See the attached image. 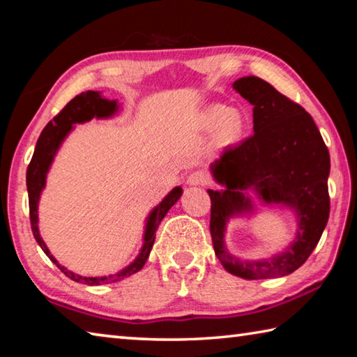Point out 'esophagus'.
<instances>
[{
    "mask_svg": "<svg viewBox=\"0 0 357 357\" xmlns=\"http://www.w3.org/2000/svg\"><path fill=\"white\" fill-rule=\"evenodd\" d=\"M209 183V176L204 172H193L187 176L189 185H206Z\"/></svg>",
    "mask_w": 357,
    "mask_h": 357,
    "instance_id": "34e87169",
    "label": "esophagus"
}]
</instances>
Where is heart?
<instances>
[{
    "label": "heart",
    "instance_id": "1",
    "mask_svg": "<svg viewBox=\"0 0 357 357\" xmlns=\"http://www.w3.org/2000/svg\"><path fill=\"white\" fill-rule=\"evenodd\" d=\"M203 126L215 129V142L220 146H229L243 137L245 130V119L236 108L225 105H211L203 113Z\"/></svg>",
    "mask_w": 357,
    "mask_h": 357
}]
</instances>
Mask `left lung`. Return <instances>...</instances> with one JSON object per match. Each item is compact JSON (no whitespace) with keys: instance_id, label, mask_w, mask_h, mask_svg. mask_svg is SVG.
Listing matches in <instances>:
<instances>
[{"instance_id":"1","label":"left lung","mask_w":357,"mask_h":357,"mask_svg":"<svg viewBox=\"0 0 357 357\" xmlns=\"http://www.w3.org/2000/svg\"><path fill=\"white\" fill-rule=\"evenodd\" d=\"M233 89L253 105V135L209 165L222 185L208 189L211 236L227 273L245 280L275 279L301 268L324 231L329 219V151L310 114L268 82L241 77ZM252 195L265 206L289 210L296 222L295 239L269 259L243 260L225 243L227 223L255 210Z\"/></svg>"}]
</instances>
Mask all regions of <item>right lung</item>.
I'll use <instances>...</instances> for the list:
<instances>
[{
  "label": "right lung",
  "mask_w": 357,
  "mask_h": 357,
  "mask_svg": "<svg viewBox=\"0 0 357 357\" xmlns=\"http://www.w3.org/2000/svg\"><path fill=\"white\" fill-rule=\"evenodd\" d=\"M121 110V105L118 100H110L102 96L100 91H86L78 94L77 98L72 99L68 105L63 108V112L58 116L53 118L50 123L45 126V129L42 130L38 143H36V149L33 154V159L29 162V167L26 170V189L29 197V219H31V228L36 243L40 245V249L44 250L45 255L55 263L59 271L69 277L70 280L78 283H86V285H104V283H114L119 280H124L140 271L153 249L154 239H155V229L159 227L162 219L167 215L168 211L176 203L181 195H183V187L176 185L167 193L157 206L149 211V214L144 220V231H143V244L142 249L138 252V255L132 263H129L126 268H123L118 273L102 275V277H84L80 274H75L69 271L66 266L59 264L58 259L52 255V252L48 250L47 244L40 236L39 231V200L42 192L45 189L47 184V174L50 172L53 160L58 154L59 148L64 143L66 138L69 137L72 130L75 129V124H83L96 119H110L114 114H118Z\"/></svg>",
  "instance_id": "obj_1"
}]
</instances>
